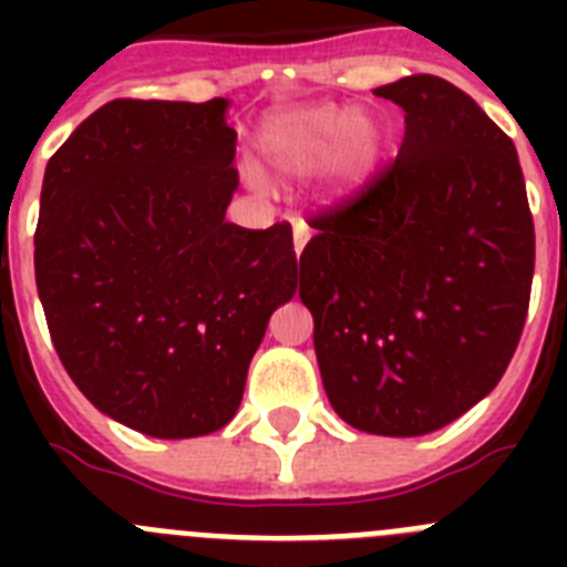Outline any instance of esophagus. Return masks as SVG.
Segmentation results:
<instances>
[{
	"instance_id": "obj_1",
	"label": "esophagus",
	"mask_w": 567,
	"mask_h": 567,
	"mask_svg": "<svg viewBox=\"0 0 567 567\" xmlns=\"http://www.w3.org/2000/svg\"><path fill=\"white\" fill-rule=\"evenodd\" d=\"M295 255L300 258V252H303V247H307V240H309V227L303 221H295Z\"/></svg>"
}]
</instances>
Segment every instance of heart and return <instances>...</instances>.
Instances as JSON below:
<instances>
[{"label":"heart","mask_w":567,"mask_h":567,"mask_svg":"<svg viewBox=\"0 0 567 567\" xmlns=\"http://www.w3.org/2000/svg\"><path fill=\"white\" fill-rule=\"evenodd\" d=\"M260 153L280 175H309L332 167L340 193L358 189L383 155V130L372 115L349 113L334 104L269 118L260 133Z\"/></svg>","instance_id":"obj_1"}]
</instances>
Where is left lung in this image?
Instances as JSON below:
<instances>
[{"instance_id": "left-lung-1", "label": "left lung", "mask_w": 567, "mask_h": 567, "mask_svg": "<svg viewBox=\"0 0 567 567\" xmlns=\"http://www.w3.org/2000/svg\"><path fill=\"white\" fill-rule=\"evenodd\" d=\"M374 93L403 107V144L309 218L300 300L334 412L420 437L480 403L517 352L534 218L514 142L468 93L429 73Z\"/></svg>"}]
</instances>
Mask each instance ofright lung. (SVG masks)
<instances>
[{
	"label": "right lung",
	"instance_id": "right-lung-1",
	"mask_svg": "<svg viewBox=\"0 0 567 567\" xmlns=\"http://www.w3.org/2000/svg\"><path fill=\"white\" fill-rule=\"evenodd\" d=\"M227 99H115L44 169L37 289L50 340L99 412L162 440L238 412L269 315L292 300L287 221H224L238 189Z\"/></svg>",
	"mask_w": 567,
	"mask_h": 567
}]
</instances>
